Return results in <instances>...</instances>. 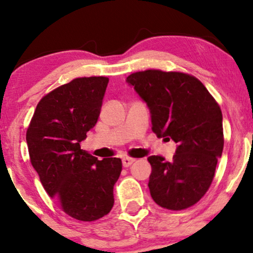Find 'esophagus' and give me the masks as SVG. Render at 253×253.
<instances>
[{
	"label": "esophagus",
	"mask_w": 253,
	"mask_h": 253,
	"mask_svg": "<svg viewBox=\"0 0 253 253\" xmlns=\"http://www.w3.org/2000/svg\"><path fill=\"white\" fill-rule=\"evenodd\" d=\"M135 162L134 158H130V157H124L123 158V165L125 168H128L129 165H132Z\"/></svg>",
	"instance_id": "34e87169"
}]
</instances>
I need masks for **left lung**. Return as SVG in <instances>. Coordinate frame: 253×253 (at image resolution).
<instances>
[{
    "label": "left lung",
    "instance_id": "obj_1",
    "mask_svg": "<svg viewBox=\"0 0 253 253\" xmlns=\"http://www.w3.org/2000/svg\"><path fill=\"white\" fill-rule=\"evenodd\" d=\"M149 106L152 130L177 143L172 161L151 156L153 201L170 211L191 207L205 196L223 149L222 113L200 80L179 71H138L127 77Z\"/></svg>",
    "mask_w": 253,
    "mask_h": 253
}]
</instances>
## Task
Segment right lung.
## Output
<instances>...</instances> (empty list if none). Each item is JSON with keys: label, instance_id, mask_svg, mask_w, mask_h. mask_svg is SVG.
Instances as JSON below:
<instances>
[{"label": "right lung", "instance_id": "obj_1", "mask_svg": "<svg viewBox=\"0 0 253 253\" xmlns=\"http://www.w3.org/2000/svg\"><path fill=\"white\" fill-rule=\"evenodd\" d=\"M109 78L80 77L46 94L26 133L30 161L46 193L80 221H95L114 205L120 158L96 157L81 149L100 117Z\"/></svg>", "mask_w": 253, "mask_h": 253}]
</instances>
